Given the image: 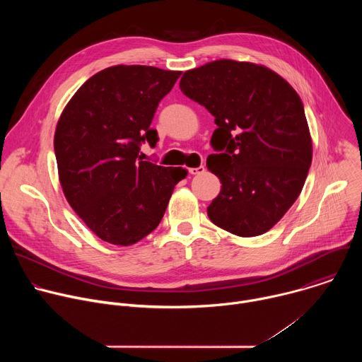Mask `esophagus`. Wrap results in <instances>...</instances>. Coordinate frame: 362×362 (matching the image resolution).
I'll return each instance as SVG.
<instances>
[{"mask_svg": "<svg viewBox=\"0 0 362 362\" xmlns=\"http://www.w3.org/2000/svg\"><path fill=\"white\" fill-rule=\"evenodd\" d=\"M204 172V166H199V168H192L189 169L190 175H202Z\"/></svg>", "mask_w": 362, "mask_h": 362, "instance_id": "esophagus-1", "label": "esophagus"}]
</instances>
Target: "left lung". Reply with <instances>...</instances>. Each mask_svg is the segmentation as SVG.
Wrapping results in <instances>:
<instances>
[{
	"mask_svg": "<svg viewBox=\"0 0 362 362\" xmlns=\"http://www.w3.org/2000/svg\"><path fill=\"white\" fill-rule=\"evenodd\" d=\"M185 95L215 117L206 162L222 183L208 208L219 228L250 238L268 232L298 199L313 162L300 97L271 69L216 60L187 70Z\"/></svg>",
	"mask_w": 362,
	"mask_h": 362,
	"instance_id": "8db88e82",
	"label": "left lung"
}]
</instances>
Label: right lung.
Wrapping results in <instances>:
<instances>
[{"instance_id":"add662e5","label":"right lung","mask_w":362,"mask_h":362,"mask_svg":"<svg viewBox=\"0 0 362 362\" xmlns=\"http://www.w3.org/2000/svg\"><path fill=\"white\" fill-rule=\"evenodd\" d=\"M182 71L113 66L90 77L64 107L54 134L59 179L78 218L105 242L130 246L160 223L183 168L139 156L156 146L159 101Z\"/></svg>"}]
</instances>
